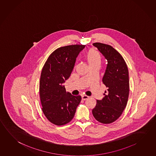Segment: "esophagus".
Returning <instances> with one entry per match:
<instances>
[{
    "label": "esophagus",
    "instance_id": "1",
    "mask_svg": "<svg viewBox=\"0 0 156 156\" xmlns=\"http://www.w3.org/2000/svg\"><path fill=\"white\" fill-rule=\"evenodd\" d=\"M88 98H89V96H88L86 95H82V100H87V99Z\"/></svg>",
    "mask_w": 156,
    "mask_h": 156
}]
</instances>
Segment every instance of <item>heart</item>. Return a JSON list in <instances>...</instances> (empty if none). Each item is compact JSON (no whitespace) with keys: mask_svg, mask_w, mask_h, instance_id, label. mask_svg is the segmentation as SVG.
Wrapping results in <instances>:
<instances>
[{"mask_svg":"<svg viewBox=\"0 0 156 156\" xmlns=\"http://www.w3.org/2000/svg\"><path fill=\"white\" fill-rule=\"evenodd\" d=\"M87 62L91 66H100L102 57L100 54L95 50H91L86 56Z\"/></svg>","mask_w":156,"mask_h":156,"instance_id":"heart-1","label":"heart"}]
</instances>
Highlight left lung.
Listing matches in <instances>:
<instances>
[{"label": "left lung", "instance_id": "1", "mask_svg": "<svg viewBox=\"0 0 156 156\" xmlns=\"http://www.w3.org/2000/svg\"><path fill=\"white\" fill-rule=\"evenodd\" d=\"M93 45L108 61L102 78L108 92L104 94L102 100L96 101L92 112L96 120L110 124L120 117L126 106L129 94L128 69L122 56L112 46L101 43H93Z\"/></svg>", "mask_w": 156, "mask_h": 156}]
</instances>
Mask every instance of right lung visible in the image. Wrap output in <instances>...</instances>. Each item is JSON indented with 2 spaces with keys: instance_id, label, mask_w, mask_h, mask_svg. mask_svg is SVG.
Wrapping results in <instances>:
<instances>
[{
  "instance_id": "obj_1",
  "label": "right lung",
  "mask_w": 156,
  "mask_h": 156,
  "mask_svg": "<svg viewBox=\"0 0 156 156\" xmlns=\"http://www.w3.org/2000/svg\"><path fill=\"white\" fill-rule=\"evenodd\" d=\"M85 45H71L55 50L48 58L41 71L39 94L42 111L51 123L61 126L71 121L81 96L66 92L62 83L70 76L76 58Z\"/></svg>"
}]
</instances>
